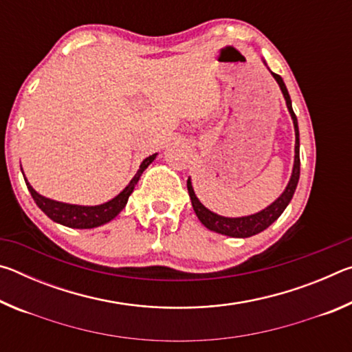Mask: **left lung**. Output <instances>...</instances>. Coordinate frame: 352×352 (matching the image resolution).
Here are the masks:
<instances>
[{"mask_svg":"<svg viewBox=\"0 0 352 352\" xmlns=\"http://www.w3.org/2000/svg\"><path fill=\"white\" fill-rule=\"evenodd\" d=\"M272 76L275 77L279 88H281V93L285 99V105H287V110L292 116V121H294V129H295V160H294V169H292L290 180L287 183V186H285V189L283 190V194L279 195L272 205L264 208L262 211L250 214V216H242V217H223L210 211L204 204H201L194 192L190 178H188V192H189L190 201H192L194 211L197 214L200 222L204 223L208 230L214 231V233L225 234L230 237H250V236L258 234L265 228H269V226L275 222L279 216H281L295 194L298 180H300V130H298V121H296L294 109H292V100H290L287 88H285L283 77L275 73H272Z\"/></svg>","mask_w":352,"mask_h":352,"instance_id":"8db88e82","label":"left lung"}]
</instances>
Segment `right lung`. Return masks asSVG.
<instances>
[{
    "label": "right lung",
    "instance_id": "1",
    "mask_svg": "<svg viewBox=\"0 0 352 352\" xmlns=\"http://www.w3.org/2000/svg\"><path fill=\"white\" fill-rule=\"evenodd\" d=\"M155 158H157V153H153L146 160H142L138 172H136L135 177L130 180V183L116 195L115 199L105 201V204L94 205V206L71 205V204H63V201L47 199L45 195L38 194L37 190L31 186V183L28 182L26 177H25V182L35 204H37L40 210L43 211L51 220L68 226V228H77V230L96 228V226L109 223L110 220L115 219L118 214L126 208L130 194L133 192V189L136 186V183H138L140 177L142 175V172L148 168V164H151Z\"/></svg>",
    "mask_w": 352,
    "mask_h": 352
}]
</instances>
